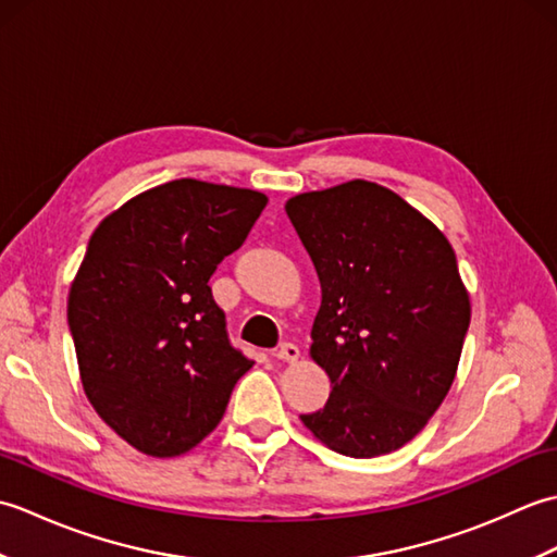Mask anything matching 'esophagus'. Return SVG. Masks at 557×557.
I'll use <instances>...</instances> for the list:
<instances>
[{"instance_id": "1", "label": "esophagus", "mask_w": 557, "mask_h": 557, "mask_svg": "<svg viewBox=\"0 0 557 557\" xmlns=\"http://www.w3.org/2000/svg\"><path fill=\"white\" fill-rule=\"evenodd\" d=\"M299 347L294 345V342H282V345L275 349V357L280 359V361H297L299 359Z\"/></svg>"}]
</instances>
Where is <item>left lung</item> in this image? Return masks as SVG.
Wrapping results in <instances>:
<instances>
[{
    "label": "left lung",
    "instance_id": "left-lung-1",
    "mask_svg": "<svg viewBox=\"0 0 557 557\" xmlns=\"http://www.w3.org/2000/svg\"><path fill=\"white\" fill-rule=\"evenodd\" d=\"M321 280L311 357L333 393L301 413L347 457L409 443L455 381L471 306L445 234L385 186L363 180L287 200Z\"/></svg>",
    "mask_w": 557,
    "mask_h": 557
}]
</instances>
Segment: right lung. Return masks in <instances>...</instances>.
Listing matches in <instances>:
<instances>
[{"mask_svg":"<svg viewBox=\"0 0 557 557\" xmlns=\"http://www.w3.org/2000/svg\"><path fill=\"white\" fill-rule=\"evenodd\" d=\"M265 203L251 188L176 180L92 232L71 282L69 330L92 409L140 453L198 445L253 366L232 347L208 280Z\"/></svg>","mask_w":557,"mask_h":557,"instance_id":"obj_1","label":"right lung"}]
</instances>
